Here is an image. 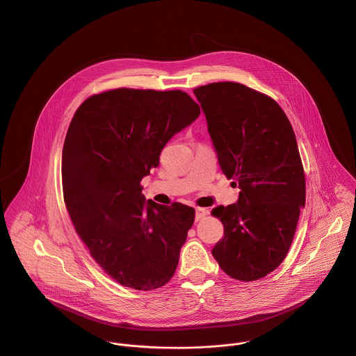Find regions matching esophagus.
<instances>
[{
	"label": "esophagus",
	"instance_id": "obj_1",
	"mask_svg": "<svg viewBox=\"0 0 356 356\" xmlns=\"http://www.w3.org/2000/svg\"><path fill=\"white\" fill-rule=\"evenodd\" d=\"M207 213H209V210H207V209L197 207V209H195V220H197V221L202 220L204 216H207Z\"/></svg>",
	"mask_w": 356,
	"mask_h": 356
}]
</instances>
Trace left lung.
I'll return each mask as SVG.
<instances>
[{
  "mask_svg": "<svg viewBox=\"0 0 356 356\" xmlns=\"http://www.w3.org/2000/svg\"><path fill=\"white\" fill-rule=\"evenodd\" d=\"M194 94L221 170L240 188L236 203L211 211L224 225L211 254L228 276L255 281L284 261L305 207L295 132L275 99L244 84L210 83Z\"/></svg>",
  "mask_w": 356,
  "mask_h": 356,
  "instance_id": "obj_1",
  "label": "left lung"
}]
</instances>
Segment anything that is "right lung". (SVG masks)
I'll return each instance as SVG.
<instances>
[{
	"label": "right lung",
	"instance_id": "obj_1",
	"mask_svg": "<svg viewBox=\"0 0 356 356\" xmlns=\"http://www.w3.org/2000/svg\"><path fill=\"white\" fill-rule=\"evenodd\" d=\"M200 115L180 90L116 88L87 98L63 147V193L94 261L124 286L152 291L176 270L195 210L146 200L140 181L173 135Z\"/></svg>",
	"mask_w": 356,
	"mask_h": 356
}]
</instances>
